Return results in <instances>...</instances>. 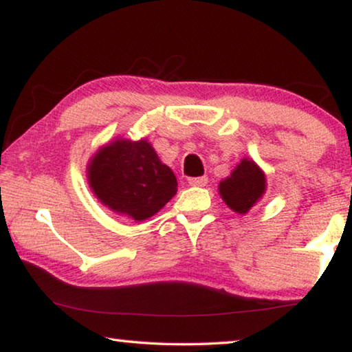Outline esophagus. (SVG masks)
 Instances as JSON below:
<instances>
[{
  "label": "esophagus",
  "instance_id": "1",
  "mask_svg": "<svg viewBox=\"0 0 352 352\" xmlns=\"http://www.w3.org/2000/svg\"><path fill=\"white\" fill-rule=\"evenodd\" d=\"M208 183V177H192L189 178L190 186H205Z\"/></svg>",
  "mask_w": 352,
  "mask_h": 352
}]
</instances>
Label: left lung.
I'll return each instance as SVG.
<instances>
[{"mask_svg":"<svg viewBox=\"0 0 352 352\" xmlns=\"http://www.w3.org/2000/svg\"><path fill=\"white\" fill-rule=\"evenodd\" d=\"M265 190V177L252 160H242L231 175L219 184V192L231 210L245 214Z\"/></svg>","mask_w":352,"mask_h":352,"instance_id":"obj_1","label":"left lung"}]
</instances>
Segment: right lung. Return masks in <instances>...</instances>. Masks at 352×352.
Wrapping results in <instances>:
<instances>
[{
    "label": "right lung",
    "instance_id": "right-lung-1",
    "mask_svg": "<svg viewBox=\"0 0 352 352\" xmlns=\"http://www.w3.org/2000/svg\"><path fill=\"white\" fill-rule=\"evenodd\" d=\"M88 180L93 192L115 212L146 220L177 192V178L147 141L118 140L94 155Z\"/></svg>",
    "mask_w": 352,
    "mask_h": 352
}]
</instances>
